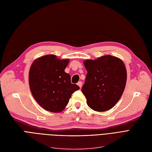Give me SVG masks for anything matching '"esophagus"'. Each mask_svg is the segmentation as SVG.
<instances>
[{
	"mask_svg": "<svg viewBox=\"0 0 152 152\" xmlns=\"http://www.w3.org/2000/svg\"><path fill=\"white\" fill-rule=\"evenodd\" d=\"M77 85L78 86H80V88H81L82 87V85H83V83H82V82H81V81H80V82H78V83H77Z\"/></svg>",
	"mask_w": 152,
	"mask_h": 152,
	"instance_id": "obj_1",
	"label": "esophagus"
}]
</instances>
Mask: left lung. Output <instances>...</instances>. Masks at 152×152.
Wrapping results in <instances>:
<instances>
[{
	"instance_id": "1",
	"label": "left lung",
	"mask_w": 152,
	"mask_h": 152,
	"mask_svg": "<svg viewBox=\"0 0 152 152\" xmlns=\"http://www.w3.org/2000/svg\"><path fill=\"white\" fill-rule=\"evenodd\" d=\"M88 71L81 91L89 108L96 111L111 109L118 102L126 83V69L123 61L111 55L83 62Z\"/></svg>"
}]
</instances>
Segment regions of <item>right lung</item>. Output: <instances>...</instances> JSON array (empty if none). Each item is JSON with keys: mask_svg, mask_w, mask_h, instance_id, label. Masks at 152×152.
Wrapping results in <instances>:
<instances>
[{"mask_svg": "<svg viewBox=\"0 0 152 152\" xmlns=\"http://www.w3.org/2000/svg\"><path fill=\"white\" fill-rule=\"evenodd\" d=\"M69 59H61L54 54L41 56L33 61L29 72L31 93L46 111L59 113L68 104L72 94L80 87L71 82L64 71Z\"/></svg>", "mask_w": 152, "mask_h": 152, "instance_id": "right-lung-1", "label": "right lung"}]
</instances>
